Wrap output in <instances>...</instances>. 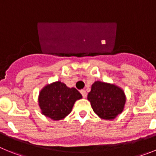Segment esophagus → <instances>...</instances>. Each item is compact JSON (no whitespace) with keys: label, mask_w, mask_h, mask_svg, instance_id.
<instances>
[{"label":"esophagus","mask_w":156,"mask_h":156,"mask_svg":"<svg viewBox=\"0 0 156 156\" xmlns=\"http://www.w3.org/2000/svg\"><path fill=\"white\" fill-rule=\"evenodd\" d=\"M80 93H81V94L83 95V98L87 97V92H86V90H81Z\"/></svg>","instance_id":"34e87169"}]
</instances>
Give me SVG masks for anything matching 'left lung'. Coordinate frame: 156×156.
I'll return each mask as SVG.
<instances>
[{
    "label": "left lung",
    "mask_w": 156,
    "mask_h": 156,
    "mask_svg": "<svg viewBox=\"0 0 156 156\" xmlns=\"http://www.w3.org/2000/svg\"><path fill=\"white\" fill-rule=\"evenodd\" d=\"M87 100L99 118L111 120L123 112L126 97L120 87L97 80L91 85Z\"/></svg>",
    "instance_id": "left-lung-1"
}]
</instances>
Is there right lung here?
Segmentation results:
<instances>
[{
    "label": "right lung",
    "instance_id": "obj_1",
    "mask_svg": "<svg viewBox=\"0 0 156 156\" xmlns=\"http://www.w3.org/2000/svg\"><path fill=\"white\" fill-rule=\"evenodd\" d=\"M82 98L76 88H70L61 81H55L41 89L38 105L42 115L52 120H61L71 112L76 101Z\"/></svg>",
    "mask_w": 156,
    "mask_h": 156
}]
</instances>
